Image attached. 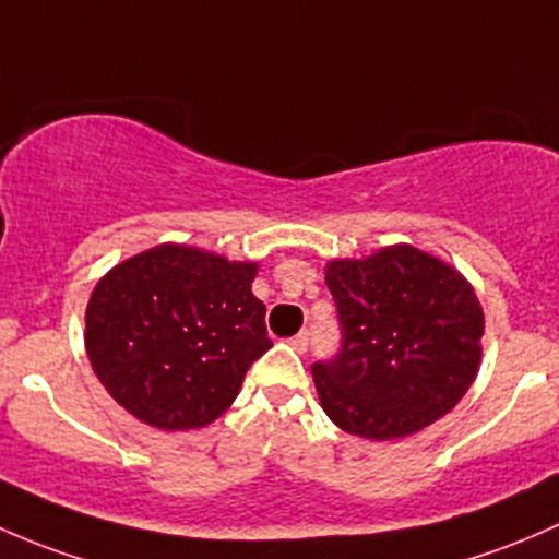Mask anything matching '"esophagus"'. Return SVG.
I'll return each mask as SVG.
<instances>
[{
	"mask_svg": "<svg viewBox=\"0 0 559 559\" xmlns=\"http://www.w3.org/2000/svg\"><path fill=\"white\" fill-rule=\"evenodd\" d=\"M290 347L296 349V353H307V347H309V331L296 333V336L290 338Z\"/></svg>",
	"mask_w": 559,
	"mask_h": 559,
	"instance_id": "34e87169",
	"label": "esophagus"
}]
</instances>
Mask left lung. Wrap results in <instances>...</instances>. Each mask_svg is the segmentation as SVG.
Returning <instances> with one entry per match:
<instances>
[{
	"label": "left lung",
	"mask_w": 559,
	"mask_h": 559,
	"mask_svg": "<svg viewBox=\"0 0 559 559\" xmlns=\"http://www.w3.org/2000/svg\"><path fill=\"white\" fill-rule=\"evenodd\" d=\"M342 344L312 364L320 404L347 433L404 439L452 412L481 360L471 285L439 258L399 245L325 269Z\"/></svg>",
	"instance_id": "left-lung-1"
}]
</instances>
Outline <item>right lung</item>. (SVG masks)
<instances>
[{"mask_svg":"<svg viewBox=\"0 0 559 559\" xmlns=\"http://www.w3.org/2000/svg\"><path fill=\"white\" fill-rule=\"evenodd\" d=\"M252 277V263L177 245L115 266L85 312V349L107 393L160 430L221 417L272 347Z\"/></svg>","mask_w":559,"mask_h":559,"instance_id":"add662e5","label":"right lung"}]
</instances>
